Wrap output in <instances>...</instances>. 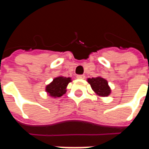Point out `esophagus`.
<instances>
[{"label": "esophagus", "instance_id": "obj_1", "mask_svg": "<svg viewBox=\"0 0 149 149\" xmlns=\"http://www.w3.org/2000/svg\"><path fill=\"white\" fill-rule=\"evenodd\" d=\"M77 77L78 79H84L85 76H84V75H77Z\"/></svg>", "mask_w": 149, "mask_h": 149}]
</instances>
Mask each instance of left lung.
<instances>
[{"mask_svg": "<svg viewBox=\"0 0 149 149\" xmlns=\"http://www.w3.org/2000/svg\"><path fill=\"white\" fill-rule=\"evenodd\" d=\"M87 81L91 85L94 93L99 97H104L109 96L111 93V88L107 80L101 77L88 78Z\"/></svg>", "mask_w": 149, "mask_h": 149, "instance_id": "left-lung-1", "label": "left lung"}]
</instances>
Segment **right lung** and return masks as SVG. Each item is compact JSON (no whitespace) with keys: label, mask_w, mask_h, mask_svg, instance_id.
<instances>
[{"label":"right lung","mask_w":149,"mask_h":149,"mask_svg":"<svg viewBox=\"0 0 149 149\" xmlns=\"http://www.w3.org/2000/svg\"><path fill=\"white\" fill-rule=\"evenodd\" d=\"M72 81L70 77H65L63 76H59L54 78L51 83L47 84L45 87V92L49 97H61L66 93V88Z\"/></svg>","instance_id":"right-lung-1"}]
</instances>
